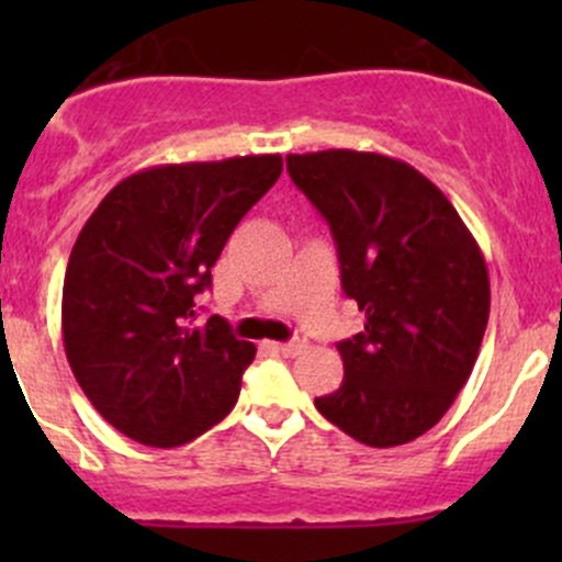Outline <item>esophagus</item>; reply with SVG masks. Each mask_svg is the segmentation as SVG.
Here are the masks:
<instances>
[{
    "label": "esophagus",
    "mask_w": 562,
    "mask_h": 562,
    "mask_svg": "<svg viewBox=\"0 0 562 562\" xmlns=\"http://www.w3.org/2000/svg\"><path fill=\"white\" fill-rule=\"evenodd\" d=\"M271 348H274L277 353H282V356H299L304 348H307V339L296 337V339H291V342H274Z\"/></svg>",
    "instance_id": "34e87169"
}]
</instances>
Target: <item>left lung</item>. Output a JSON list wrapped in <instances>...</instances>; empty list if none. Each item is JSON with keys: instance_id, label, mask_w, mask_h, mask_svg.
<instances>
[{"instance_id": "1", "label": "left lung", "mask_w": 562, "mask_h": 562, "mask_svg": "<svg viewBox=\"0 0 562 562\" xmlns=\"http://www.w3.org/2000/svg\"><path fill=\"white\" fill-rule=\"evenodd\" d=\"M293 184L326 217L364 331L337 345L342 386L315 407L372 449L443 418L479 359L490 274L473 234L424 173L375 151L288 155Z\"/></svg>"}]
</instances>
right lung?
<instances>
[{"label":"right lung","mask_w":562,"mask_h":562,"mask_svg":"<svg viewBox=\"0 0 562 562\" xmlns=\"http://www.w3.org/2000/svg\"><path fill=\"white\" fill-rule=\"evenodd\" d=\"M280 173V155L146 168L119 181L78 234L61 291L65 353L127 438L184 446L239 400L255 345L220 315L198 326L195 296Z\"/></svg>","instance_id":"right-lung-1"}]
</instances>
